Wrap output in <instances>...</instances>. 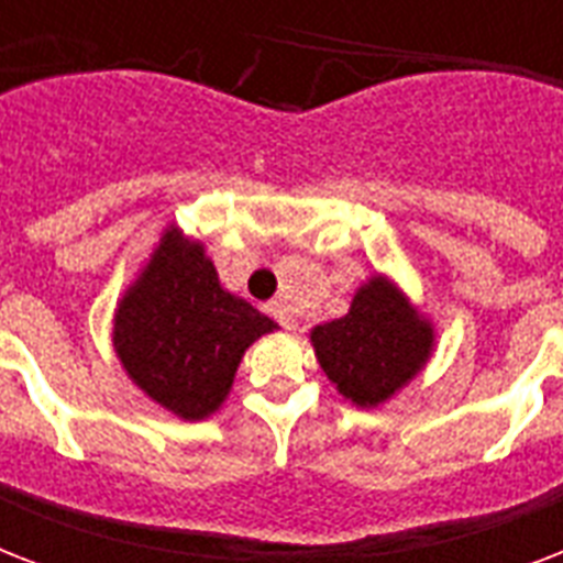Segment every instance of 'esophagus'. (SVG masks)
<instances>
[{
  "label": "esophagus",
  "instance_id": "1",
  "mask_svg": "<svg viewBox=\"0 0 563 563\" xmlns=\"http://www.w3.org/2000/svg\"><path fill=\"white\" fill-rule=\"evenodd\" d=\"M268 316H272L277 324L286 327V330H298V318H295V312L289 309V303H283V300H272V303H268Z\"/></svg>",
  "mask_w": 563,
  "mask_h": 563
}]
</instances>
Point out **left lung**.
Instances as JSON below:
<instances>
[{"mask_svg": "<svg viewBox=\"0 0 563 563\" xmlns=\"http://www.w3.org/2000/svg\"><path fill=\"white\" fill-rule=\"evenodd\" d=\"M432 342V324L385 277H374L353 295L347 316L312 330V347L324 374L339 394L362 409L400 391L427 365Z\"/></svg>", "mask_w": 563, "mask_h": 563, "instance_id": "8db88e82", "label": "left lung"}]
</instances>
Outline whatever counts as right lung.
I'll return each mask as SVG.
<instances>
[{
    "mask_svg": "<svg viewBox=\"0 0 563 563\" xmlns=\"http://www.w3.org/2000/svg\"><path fill=\"white\" fill-rule=\"evenodd\" d=\"M272 330V318L221 289L201 242L172 228L119 303L113 347L152 400L201 420L224 402L247 344Z\"/></svg>",
    "mask_w": 563,
    "mask_h": 563,
    "instance_id": "obj_1",
    "label": "right lung"
}]
</instances>
